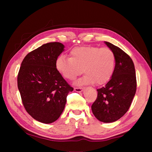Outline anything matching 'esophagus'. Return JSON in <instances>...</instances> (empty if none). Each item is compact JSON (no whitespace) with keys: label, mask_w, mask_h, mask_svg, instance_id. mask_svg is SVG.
Segmentation results:
<instances>
[{"label":"esophagus","mask_w":152,"mask_h":152,"mask_svg":"<svg viewBox=\"0 0 152 152\" xmlns=\"http://www.w3.org/2000/svg\"><path fill=\"white\" fill-rule=\"evenodd\" d=\"M74 91L78 92H81L83 91V88H80V87H76V88H74Z\"/></svg>","instance_id":"1"}]
</instances>
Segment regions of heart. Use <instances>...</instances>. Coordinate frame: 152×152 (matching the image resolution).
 I'll return each instance as SVG.
<instances>
[{"instance_id": "heart-1", "label": "heart", "mask_w": 152, "mask_h": 152, "mask_svg": "<svg viewBox=\"0 0 152 152\" xmlns=\"http://www.w3.org/2000/svg\"><path fill=\"white\" fill-rule=\"evenodd\" d=\"M70 58L60 56L56 60V68L64 78L74 80L82 73L85 74L80 84L98 85L106 84L114 73L116 58L109 48L96 46L74 48L70 52Z\"/></svg>"}]
</instances>
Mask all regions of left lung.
<instances>
[{
    "mask_svg": "<svg viewBox=\"0 0 152 152\" xmlns=\"http://www.w3.org/2000/svg\"><path fill=\"white\" fill-rule=\"evenodd\" d=\"M115 53L116 64L113 76L107 84L97 89V98L91 109L100 121L112 123L124 115L129 109L137 88L134 64L121 49L104 42Z\"/></svg>",
    "mask_w": 152,
    "mask_h": 152,
    "instance_id": "8db88e82",
    "label": "left lung"
}]
</instances>
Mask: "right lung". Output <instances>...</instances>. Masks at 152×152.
Returning <instances> with one entry per match:
<instances>
[{
  "label": "right lung",
  "instance_id": "1",
  "mask_svg": "<svg viewBox=\"0 0 152 152\" xmlns=\"http://www.w3.org/2000/svg\"><path fill=\"white\" fill-rule=\"evenodd\" d=\"M64 48L60 42L40 46L25 56L18 73V88L25 110L33 119L46 124L60 117L67 96L74 90L56 68Z\"/></svg>",
  "mask_w": 152,
  "mask_h": 152
}]
</instances>
